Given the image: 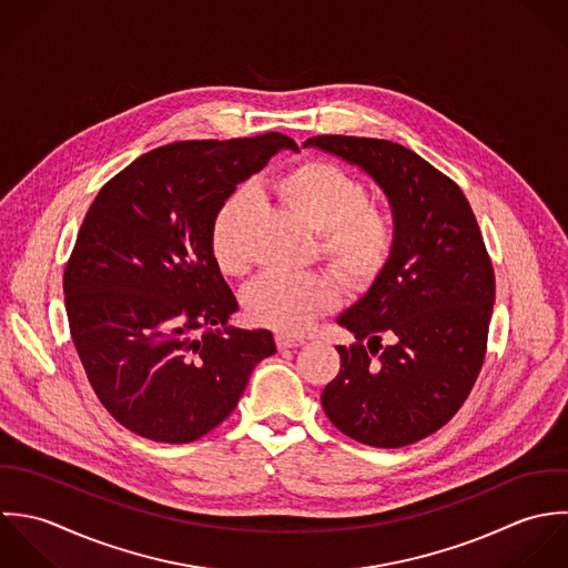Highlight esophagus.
I'll use <instances>...</instances> for the list:
<instances>
[{
    "mask_svg": "<svg viewBox=\"0 0 568 568\" xmlns=\"http://www.w3.org/2000/svg\"><path fill=\"white\" fill-rule=\"evenodd\" d=\"M301 344H305V338H298V336H292V334H276V346L281 351L294 348V346H301Z\"/></svg>",
    "mask_w": 568,
    "mask_h": 568,
    "instance_id": "obj_1",
    "label": "esophagus"
}]
</instances>
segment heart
<instances>
[{"label":"heart","instance_id":"1","mask_svg":"<svg viewBox=\"0 0 568 568\" xmlns=\"http://www.w3.org/2000/svg\"><path fill=\"white\" fill-rule=\"evenodd\" d=\"M274 193L318 232V254L353 287H371L388 267L397 247L393 215L368 202V189L341 164L305 160L274 180ZM254 191L234 189L215 211L211 250L220 270L241 276L250 267L247 222ZM341 301L332 274L267 272L243 294L247 316L281 334H298Z\"/></svg>","mask_w":568,"mask_h":568}]
</instances>
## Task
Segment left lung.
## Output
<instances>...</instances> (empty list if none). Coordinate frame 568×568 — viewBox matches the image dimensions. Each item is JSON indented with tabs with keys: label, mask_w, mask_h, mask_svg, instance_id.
<instances>
[{
	"label": "left lung",
	"mask_w": 568,
	"mask_h": 568,
	"mask_svg": "<svg viewBox=\"0 0 568 568\" xmlns=\"http://www.w3.org/2000/svg\"><path fill=\"white\" fill-rule=\"evenodd\" d=\"M388 195L397 247L338 325L341 373L321 399L332 424L373 448H404L444 428L469 397L487 353L496 278L474 211L446 173L377 138L314 135Z\"/></svg>",
	"instance_id": "obj_1"
}]
</instances>
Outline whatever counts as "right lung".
Segmentation results:
<instances>
[{
	"label": "right lung",
	"instance_id": "right-lung-1",
	"mask_svg": "<svg viewBox=\"0 0 568 568\" xmlns=\"http://www.w3.org/2000/svg\"><path fill=\"white\" fill-rule=\"evenodd\" d=\"M281 149L298 144L276 131L171 142L115 173L92 202L63 270L65 312L99 402L126 430L160 444L204 437L276 353L267 329H226L239 303L211 224Z\"/></svg>",
	"mask_w": 568,
	"mask_h": 568
}]
</instances>
